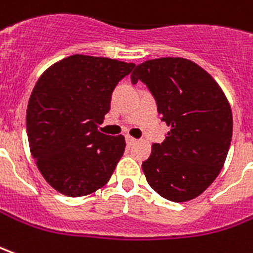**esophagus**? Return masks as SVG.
<instances>
[{
  "mask_svg": "<svg viewBox=\"0 0 253 253\" xmlns=\"http://www.w3.org/2000/svg\"><path fill=\"white\" fill-rule=\"evenodd\" d=\"M126 142L128 146H131V145H134L135 142H137V139L135 138H132L131 135H126Z\"/></svg>",
  "mask_w": 253,
  "mask_h": 253,
  "instance_id": "1",
  "label": "esophagus"
}]
</instances>
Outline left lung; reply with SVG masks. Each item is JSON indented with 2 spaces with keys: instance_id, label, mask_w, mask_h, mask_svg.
<instances>
[{
  "instance_id": "1",
  "label": "left lung",
  "mask_w": 253,
  "mask_h": 253,
  "mask_svg": "<svg viewBox=\"0 0 253 253\" xmlns=\"http://www.w3.org/2000/svg\"><path fill=\"white\" fill-rule=\"evenodd\" d=\"M131 81L149 87L171 127L142 163L149 186L175 203L200 196L219 175L230 148L233 115L223 90L204 68L183 57L146 60L135 67Z\"/></svg>"
}]
</instances>
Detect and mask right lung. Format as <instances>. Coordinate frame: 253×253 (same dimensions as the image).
<instances>
[{"instance_id":"obj_1","label":"right lung","mask_w":253,"mask_h":253,"mask_svg":"<svg viewBox=\"0 0 253 253\" xmlns=\"http://www.w3.org/2000/svg\"><path fill=\"white\" fill-rule=\"evenodd\" d=\"M134 63L74 54L43 72L30 96L28 145L45 181L59 193L82 197L109 181L123 156V135L98 130L115 86Z\"/></svg>"}]
</instances>
